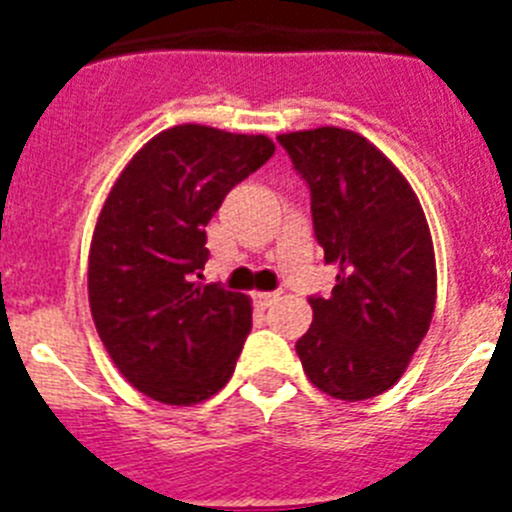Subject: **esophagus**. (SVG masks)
<instances>
[{"mask_svg":"<svg viewBox=\"0 0 512 512\" xmlns=\"http://www.w3.org/2000/svg\"><path fill=\"white\" fill-rule=\"evenodd\" d=\"M279 300V292H253V302L256 307H269L271 302Z\"/></svg>","mask_w":512,"mask_h":512,"instance_id":"esophagus-1","label":"esophagus"}]
</instances>
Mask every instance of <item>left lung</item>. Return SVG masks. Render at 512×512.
I'll return each instance as SVG.
<instances>
[{
	"label": "left lung",
	"mask_w": 512,
	"mask_h": 512,
	"mask_svg": "<svg viewBox=\"0 0 512 512\" xmlns=\"http://www.w3.org/2000/svg\"><path fill=\"white\" fill-rule=\"evenodd\" d=\"M310 187L315 238L338 266L330 297H310L297 341L307 379L336 400H369L405 374L436 310V253L418 194L354 130L279 135Z\"/></svg>",
	"instance_id": "left-lung-1"
}]
</instances>
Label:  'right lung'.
Instances as JSON below:
<instances>
[{
	"label": "right lung",
	"instance_id": "right-lung-1",
	"mask_svg": "<svg viewBox=\"0 0 512 512\" xmlns=\"http://www.w3.org/2000/svg\"><path fill=\"white\" fill-rule=\"evenodd\" d=\"M266 135L174 125L112 184L89 248V307L117 372L166 405H197L233 377L251 297L202 284L205 225L274 156Z\"/></svg>",
	"mask_w": 512,
	"mask_h": 512
}]
</instances>
